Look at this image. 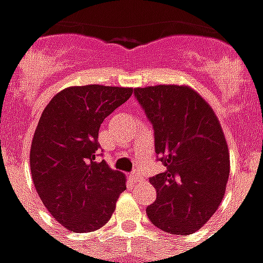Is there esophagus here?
I'll return each instance as SVG.
<instances>
[{"mask_svg": "<svg viewBox=\"0 0 263 263\" xmlns=\"http://www.w3.org/2000/svg\"><path fill=\"white\" fill-rule=\"evenodd\" d=\"M131 180L132 182H139V180H142V176L138 173V172H132L131 173Z\"/></svg>", "mask_w": 263, "mask_h": 263, "instance_id": "esophagus-1", "label": "esophagus"}]
</instances>
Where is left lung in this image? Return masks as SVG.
<instances>
[{"label":"left lung","mask_w":263,"mask_h":263,"mask_svg":"<svg viewBox=\"0 0 263 263\" xmlns=\"http://www.w3.org/2000/svg\"><path fill=\"white\" fill-rule=\"evenodd\" d=\"M134 94L154 126L155 151L166 167L149 179L156 200L146 214L162 231L193 234L226 194L230 154L220 121L189 86L138 87Z\"/></svg>","instance_id":"obj_1"}]
</instances>
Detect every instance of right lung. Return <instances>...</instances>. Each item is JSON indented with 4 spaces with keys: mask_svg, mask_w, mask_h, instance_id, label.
<instances>
[{
    "mask_svg": "<svg viewBox=\"0 0 263 263\" xmlns=\"http://www.w3.org/2000/svg\"><path fill=\"white\" fill-rule=\"evenodd\" d=\"M131 87H67L43 109L31 145V173L54 220L73 232L107 224L126 177L97 162L103 121L132 96Z\"/></svg>",
    "mask_w": 263,
    "mask_h": 263,
    "instance_id": "add662e5",
    "label": "right lung"
}]
</instances>
